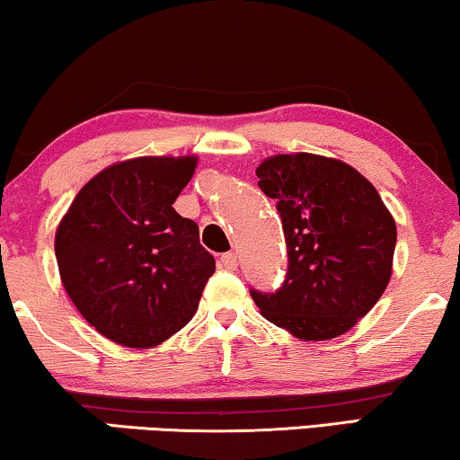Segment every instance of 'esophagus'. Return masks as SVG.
<instances>
[{
    "label": "esophagus",
    "mask_w": 460,
    "mask_h": 460,
    "mask_svg": "<svg viewBox=\"0 0 460 460\" xmlns=\"http://www.w3.org/2000/svg\"><path fill=\"white\" fill-rule=\"evenodd\" d=\"M238 266V257L236 253H224L222 257H219V268L224 270H236Z\"/></svg>",
    "instance_id": "esophagus-1"
}]
</instances>
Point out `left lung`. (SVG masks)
Segmentation results:
<instances>
[{"label": "left lung", "mask_w": 460, "mask_h": 460, "mask_svg": "<svg viewBox=\"0 0 460 460\" xmlns=\"http://www.w3.org/2000/svg\"><path fill=\"white\" fill-rule=\"evenodd\" d=\"M276 199L288 270L276 293L251 291L270 323L304 341L348 332L373 310L392 279L395 222L375 186L348 163L295 153L257 167Z\"/></svg>", "instance_id": "1"}]
</instances>
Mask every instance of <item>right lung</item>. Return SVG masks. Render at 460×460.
<instances>
[{
    "label": "right lung",
    "instance_id": "obj_1",
    "mask_svg": "<svg viewBox=\"0 0 460 460\" xmlns=\"http://www.w3.org/2000/svg\"><path fill=\"white\" fill-rule=\"evenodd\" d=\"M197 156H137L106 167L60 219L62 285L87 323L125 348H155L190 323L216 260L173 209Z\"/></svg>",
    "mask_w": 460,
    "mask_h": 460
}]
</instances>
